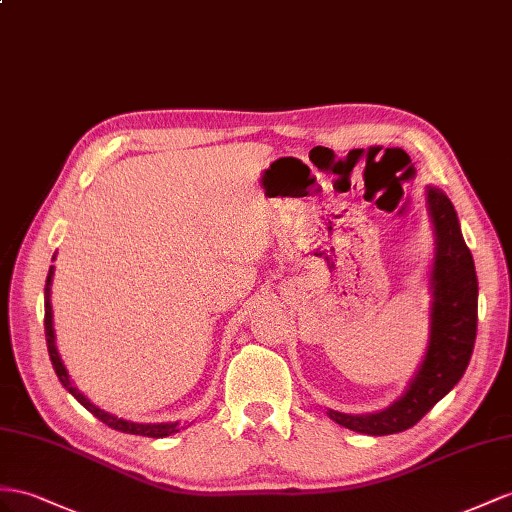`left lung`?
Instances as JSON below:
<instances>
[{
    "label": "left lung",
    "mask_w": 512,
    "mask_h": 512,
    "mask_svg": "<svg viewBox=\"0 0 512 512\" xmlns=\"http://www.w3.org/2000/svg\"><path fill=\"white\" fill-rule=\"evenodd\" d=\"M426 207L435 233L428 290L430 331L426 355L404 393L387 409L350 415L326 409L335 424L361 435H396L415 426L461 381L476 342L478 279L474 257L463 240L452 201L437 186H426Z\"/></svg>",
    "instance_id": "obj_1"
}]
</instances>
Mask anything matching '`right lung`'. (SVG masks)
I'll use <instances>...</instances> for the list:
<instances>
[{"label":"right lung","instance_id":"obj_1","mask_svg":"<svg viewBox=\"0 0 512 512\" xmlns=\"http://www.w3.org/2000/svg\"><path fill=\"white\" fill-rule=\"evenodd\" d=\"M51 281H54V266L49 268V274H47V283H45V337H47V350H49V359H51V365H54V370L60 378L62 387L67 389L71 396L80 402L84 409H88L90 413H93L97 419H101L103 424H108L110 428L114 430H121V432H127V435H140V437H153V439H162V437H168V435H175V432H179L183 426L179 422H164V424H138V422H129V419H123V417H116L108 411L99 409L97 404L90 402L84 393L75 387V383L71 381V376L67 372V368H64V363L60 359V352L56 348V333H54V313H51Z\"/></svg>","mask_w":512,"mask_h":512}]
</instances>
